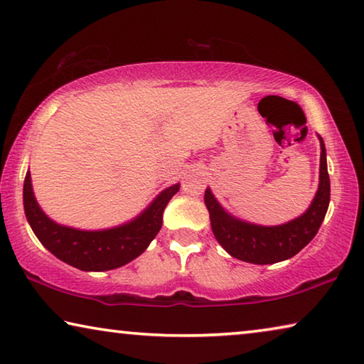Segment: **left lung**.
<instances>
[{
  "mask_svg": "<svg viewBox=\"0 0 364 364\" xmlns=\"http://www.w3.org/2000/svg\"><path fill=\"white\" fill-rule=\"evenodd\" d=\"M321 141L319 188L309 209L295 220L261 227V225L238 220L217 203L210 189H205L204 203L210 215V227L215 238L230 256L251 264H275L290 259L314 238L324 220L331 200V180H328L326 146Z\"/></svg>",
  "mask_w": 364,
  "mask_h": 364,
  "instance_id": "obj_1",
  "label": "left lung"
}]
</instances>
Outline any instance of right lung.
I'll use <instances>...</instances> for the list:
<instances>
[{
  "label": "right lung",
  "instance_id": "1",
  "mask_svg": "<svg viewBox=\"0 0 364 364\" xmlns=\"http://www.w3.org/2000/svg\"><path fill=\"white\" fill-rule=\"evenodd\" d=\"M178 191L180 184L166 188L139 217L129 223L89 232L63 227L45 215L32 191L31 171H27L24 180V210L33 233L51 255L85 272H102L121 267L147 250L160 232L166 204Z\"/></svg>",
  "mask_w": 364,
  "mask_h": 364
}]
</instances>
